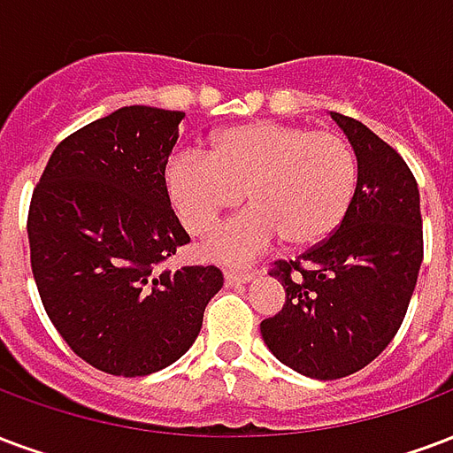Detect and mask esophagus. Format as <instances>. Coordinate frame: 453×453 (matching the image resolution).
I'll return each mask as SVG.
<instances>
[{"label": "esophagus", "instance_id": "1", "mask_svg": "<svg viewBox=\"0 0 453 453\" xmlns=\"http://www.w3.org/2000/svg\"><path fill=\"white\" fill-rule=\"evenodd\" d=\"M226 276V286H240V283H247V280H252V271H226L223 273Z\"/></svg>", "mask_w": 453, "mask_h": 453}]
</instances>
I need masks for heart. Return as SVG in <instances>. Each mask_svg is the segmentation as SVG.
I'll list each match as a JSON object with an SVG mask.
<instances>
[{"mask_svg": "<svg viewBox=\"0 0 453 453\" xmlns=\"http://www.w3.org/2000/svg\"><path fill=\"white\" fill-rule=\"evenodd\" d=\"M357 187V156L343 134L254 119L211 136L209 156L177 153L163 189L189 235H206L220 213L247 196L252 209L216 230L203 254L247 264L276 240L304 250L346 220Z\"/></svg>", "mask_w": 453, "mask_h": 453, "instance_id": "1", "label": "heart"}]
</instances>
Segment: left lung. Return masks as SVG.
Instances as JSON below:
<instances>
[{"instance_id": "1", "label": "left lung", "mask_w": 453, "mask_h": 453, "mask_svg": "<svg viewBox=\"0 0 453 453\" xmlns=\"http://www.w3.org/2000/svg\"><path fill=\"white\" fill-rule=\"evenodd\" d=\"M357 156V187L336 233L273 261L283 310L261 321L278 360L311 380L363 370L403 324L423 264L420 192L405 160L353 117L331 112Z\"/></svg>"}]
</instances>
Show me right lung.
<instances>
[{
	"label": "right lung",
	"instance_id": "right-lung-1",
	"mask_svg": "<svg viewBox=\"0 0 453 453\" xmlns=\"http://www.w3.org/2000/svg\"><path fill=\"white\" fill-rule=\"evenodd\" d=\"M184 112L129 105L59 143L33 189L30 269L66 346L143 377L180 360L223 288L216 266L163 269L189 242L163 189Z\"/></svg>",
	"mask_w": 453,
	"mask_h": 453
}]
</instances>
